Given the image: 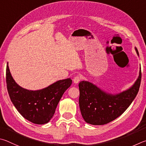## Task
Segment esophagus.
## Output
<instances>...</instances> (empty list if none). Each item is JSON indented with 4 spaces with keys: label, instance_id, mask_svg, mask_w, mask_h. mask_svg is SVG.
<instances>
[{
    "label": "esophagus",
    "instance_id": "34e87169",
    "mask_svg": "<svg viewBox=\"0 0 146 146\" xmlns=\"http://www.w3.org/2000/svg\"><path fill=\"white\" fill-rule=\"evenodd\" d=\"M81 79V78L80 76H76V77H74V79H73L74 83L75 84H78V83L80 81Z\"/></svg>",
    "mask_w": 146,
    "mask_h": 146
}]
</instances>
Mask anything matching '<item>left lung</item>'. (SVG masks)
Wrapping results in <instances>:
<instances>
[{
    "label": "left lung",
    "instance_id": "8db88e82",
    "mask_svg": "<svg viewBox=\"0 0 146 146\" xmlns=\"http://www.w3.org/2000/svg\"><path fill=\"white\" fill-rule=\"evenodd\" d=\"M137 55L139 51L135 47ZM139 76L131 86L121 92H107L88 81L79 83V104L85 121L92 125H103L113 121L128 108L139 90L141 81V67Z\"/></svg>",
    "mask_w": 146,
    "mask_h": 146
}]
</instances>
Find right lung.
Masks as SVG:
<instances>
[{"label": "right lung", "mask_w": 146, "mask_h": 146, "mask_svg": "<svg viewBox=\"0 0 146 146\" xmlns=\"http://www.w3.org/2000/svg\"><path fill=\"white\" fill-rule=\"evenodd\" d=\"M72 81L70 78H67L40 90H27L15 82L7 64V88L12 103L23 117L36 124H47L50 121L59 101Z\"/></svg>", "instance_id": "obj_1"}]
</instances>
